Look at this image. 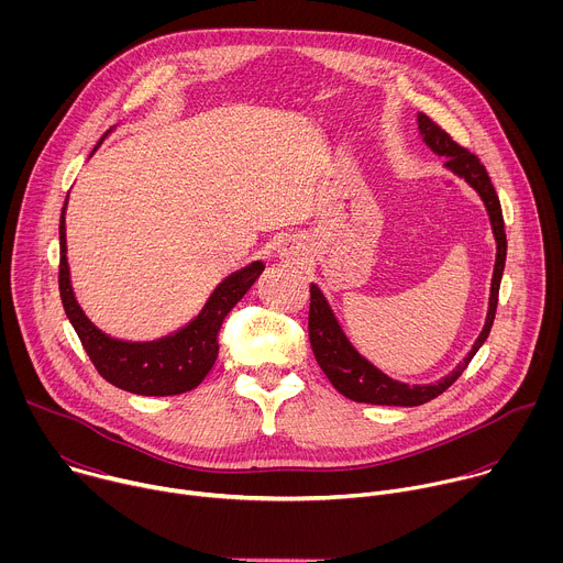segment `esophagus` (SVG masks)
<instances>
[{
    "label": "esophagus",
    "instance_id": "obj_1",
    "mask_svg": "<svg viewBox=\"0 0 563 563\" xmlns=\"http://www.w3.org/2000/svg\"><path fill=\"white\" fill-rule=\"evenodd\" d=\"M280 258L285 263H291V265H300L305 261V250L300 247V243H296V240H289V243H283L280 245Z\"/></svg>",
    "mask_w": 563,
    "mask_h": 563
}]
</instances>
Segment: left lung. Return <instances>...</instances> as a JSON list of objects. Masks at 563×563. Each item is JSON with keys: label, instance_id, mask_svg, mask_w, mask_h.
I'll return each instance as SVG.
<instances>
[{"label": "left lung", "instance_id": "obj_1", "mask_svg": "<svg viewBox=\"0 0 563 563\" xmlns=\"http://www.w3.org/2000/svg\"><path fill=\"white\" fill-rule=\"evenodd\" d=\"M419 131L423 135V142L437 153L445 155L448 163L445 167L461 176L478 196L484 200L490 222H493V233L497 240V263H495V274H493V287H490V307L486 316V325L481 330L478 339L474 341L470 354L448 374L445 378L432 383V385H408V383H398L383 374L378 367H374L367 358H363L352 343L345 339L339 320L334 311L330 309L325 296L320 294L316 285L309 287V343L313 350V356L320 365V369L325 372L330 383L347 398L356 400V404H372V406H404V408H415L423 406L428 400L437 398L443 394L467 367L472 356L478 352V347L486 343L493 323H495V313H497V302H499V285L506 267V229H504V213H501V202L499 196L490 183V176L486 167L478 163V157L470 153L465 146L452 140L448 131H443L434 120H430L426 113H419Z\"/></svg>", "mask_w": 563, "mask_h": 563}]
</instances>
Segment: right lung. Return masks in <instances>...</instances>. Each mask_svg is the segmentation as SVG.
I'll return each mask as SVG.
<instances>
[{
	"instance_id": "obj_1",
	"label": "right lung",
	"mask_w": 563,
	"mask_h": 563,
	"mask_svg": "<svg viewBox=\"0 0 563 563\" xmlns=\"http://www.w3.org/2000/svg\"><path fill=\"white\" fill-rule=\"evenodd\" d=\"M64 211L66 202L59 216V296L70 325L100 376L120 389L142 396H174L198 387L218 358V332L224 316L252 289L265 265L252 263L227 276L213 289L202 311L176 334L151 343L118 341L102 334L73 296L66 263Z\"/></svg>"
}]
</instances>
